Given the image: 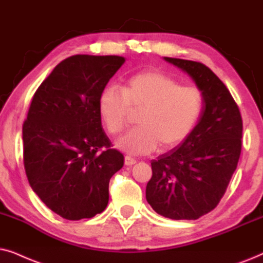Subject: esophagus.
<instances>
[{"mask_svg": "<svg viewBox=\"0 0 263 263\" xmlns=\"http://www.w3.org/2000/svg\"><path fill=\"white\" fill-rule=\"evenodd\" d=\"M136 163V160L134 159V157L126 155L125 156V164L126 166H134V164Z\"/></svg>", "mask_w": 263, "mask_h": 263, "instance_id": "esophagus-1", "label": "esophagus"}]
</instances>
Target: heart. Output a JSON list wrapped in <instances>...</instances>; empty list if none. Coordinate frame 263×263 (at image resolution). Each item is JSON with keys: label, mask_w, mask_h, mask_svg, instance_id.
Segmentation results:
<instances>
[{"label": "heart", "mask_w": 263, "mask_h": 263, "mask_svg": "<svg viewBox=\"0 0 263 263\" xmlns=\"http://www.w3.org/2000/svg\"><path fill=\"white\" fill-rule=\"evenodd\" d=\"M139 111L138 127L118 139L117 146L128 155H146L161 143L173 148L189 137L204 109V93L195 85H183L167 73L146 71L121 87L109 86L99 99V114L110 135L120 134L129 109Z\"/></svg>", "instance_id": "heart-1"}]
</instances>
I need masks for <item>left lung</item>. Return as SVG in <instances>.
<instances>
[{
    "instance_id": "1",
    "label": "left lung",
    "mask_w": 263,
    "mask_h": 263,
    "mask_svg": "<svg viewBox=\"0 0 263 263\" xmlns=\"http://www.w3.org/2000/svg\"><path fill=\"white\" fill-rule=\"evenodd\" d=\"M183 69L204 93V109L194 131L176 148L152 161L146 201L157 214L196 220L219 204L236 171L243 121L225 84L201 62L164 58Z\"/></svg>"
}]
</instances>
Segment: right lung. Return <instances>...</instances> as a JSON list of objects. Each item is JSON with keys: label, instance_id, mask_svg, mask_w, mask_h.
<instances>
[{"label": "right lung", "instance_id": "1", "mask_svg": "<svg viewBox=\"0 0 263 263\" xmlns=\"http://www.w3.org/2000/svg\"><path fill=\"white\" fill-rule=\"evenodd\" d=\"M124 62L117 55H73L52 69L31 101L23 125L27 180L64 219L102 213L110 178L124 164L99 114L100 95Z\"/></svg>", "mask_w": 263, "mask_h": 263}]
</instances>
